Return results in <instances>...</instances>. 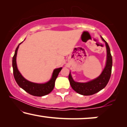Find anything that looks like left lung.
<instances>
[{"mask_svg":"<svg viewBox=\"0 0 127 127\" xmlns=\"http://www.w3.org/2000/svg\"><path fill=\"white\" fill-rule=\"evenodd\" d=\"M105 41L107 51V60L106 66L100 75L93 80L87 83L76 82L71 76L70 72L69 74V80L72 88L76 93L83 95H91L100 91L106 86L110 79L112 73V57L110 53V48L107 43L102 37Z\"/></svg>","mask_w":127,"mask_h":127,"instance_id":"1","label":"left lung"}]
</instances>
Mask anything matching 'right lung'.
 <instances>
[{"label":"right lung","mask_w":127,"mask_h":127,"mask_svg":"<svg viewBox=\"0 0 127 127\" xmlns=\"http://www.w3.org/2000/svg\"><path fill=\"white\" fill-rule=\"evenodd\" d=\"M21 43L19 44L18 47H17L15 51L14 55L13 57L12 65H13L14 77L15 81L21 88H22L29 94L33 95V96H42L48 94L53 91L54 88L55 80L58 77L59 73L61 70L62 67L54 69L51 79L48 82L44 83V84H37V83H32L27 80L19 72L17 66L16 57L17 51H18L19 46Z\"/></svg>","instance_id":"right-lung-1"}]
</instances>
